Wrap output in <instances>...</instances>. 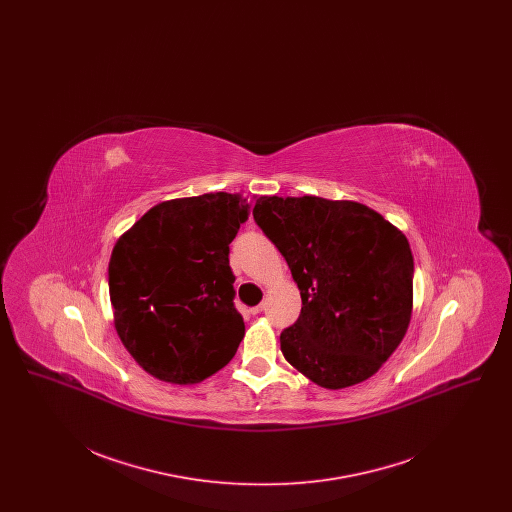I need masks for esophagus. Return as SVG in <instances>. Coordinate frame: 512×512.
Returning a JSON list of instances; mask_svg holds the SVG:
<instances>
[{
	"instance_id": "obj_1",
	"label": "esophagus",
	"mask_w": 512,
	"mask_h": 512,
	"mask_svg": "<svg viewBox=\"0 0 512 512\" xmlns=\"http://www.w3.org/2000/svg\"><path fill=\"white\" fill-rule=\"evenodd\" d=\"M263 311H265V303H261V305H257V307H253V309H251V313H253V315H259V313H263Z\"/></svg>"
}]
</instances>
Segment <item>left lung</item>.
Masks as SVG:
<instances>
[{
  "instance_id": "obj_1",
  "label": "left lung",
  "mask_w": 512,
  "mask_h": 512,
  "mask_svg": "<svg viewBox=\"0 0 512 512\" xmlns=\"http://www.w3.org/2000/svg\"><path fill=\"white\" fill-rule=\"evenodd\" d=\"M253 219L284 255L301 315L280 334L290 365L328 390L370 378L413 311V253L376 211L324 197H259Z\"/></svg>"
}]
</instances>
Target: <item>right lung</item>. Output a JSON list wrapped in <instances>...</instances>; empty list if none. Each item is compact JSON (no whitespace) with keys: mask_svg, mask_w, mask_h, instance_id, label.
Listing matches in <instances>:
<instances>
[{"mask_svg":"<svg viewBox=\"0 0 512 512\" xmlns=\"http://www.w3.org/2000/svg\"><path fill=\"white\" fill-rule=\"evenodd\" d=\"M242 195H197L149 209L113 247L115 328L151 376L197 384L228 365L244 340L234 305L230 244L247 220Z\"/></svg>","mask_w":512,"mask_h":512,"instance_id":"right-lung-1","label":"right lung"}]
</instances>
